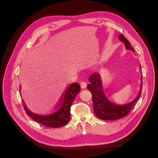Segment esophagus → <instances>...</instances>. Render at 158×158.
I'll return each instance as SVG.
<instances>
[{
    "label": "esophagus",
    "instance_id": "obj_1",
    "mask_svg": "<svg viewBox=\"0 0 158 158\" xmlns=\"http://www.w3.org/2000/svg\"><path fill=\"white\" fill-rule=\"evenodd\" d=\"M80 86H81V88H86V86H87L86 82H84V81H82V82H80Z\"/></svg>",
    "mask_w": 158,
    "mask_h": 158
}]
</instances>
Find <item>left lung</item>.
I'll return each instance as SVG.
<instances>
[{"label":"left lung","instance_id":"1","mask_svg":"<svg viewBox=\"0 0 158 158\" xmlns=\"http://www.w3.org/2000/svg\"><path fill=\"white\" fill-rule=\"evenodd\" d=\"M119 40L125 45L127 49L134 51L131 45V43L123 34L119 35ZM89 84L88 85V89L92 94L93 107L94 113L99 118L105 121L117 120L127 116L135 106L137 100L140 98L142 89V83L140 87V92L138 96L132 102L124 106H117L110 102L103 94L102 85L101 78L98 74L94 73L89 76Z\"/></svg>","mask_w":158,"mask_h":158}]
</instances>
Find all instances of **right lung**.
Masks as SVG:
<instances>
[{"label":"right lung","instance_id":"1","mask_svg":"<svg viewBox=\"0 0 158 158\" xmlns=\"http://www.w3.org/2000/svg\"><path fill=\"white\" fill-rule=\"evenodd\" d=\"M80 91V85L78 83L75 82L71 84L63 94V97L60 99L59 104V107H60L59 110L50 115L44 116L33 113L27 109L24 103H23V108L28 116L42 125L50 128L63 127L69 121L72 103H73L76 95L79 93Z\"/></svg>","mask_w":158,"mask_h":158}]
</instances>
